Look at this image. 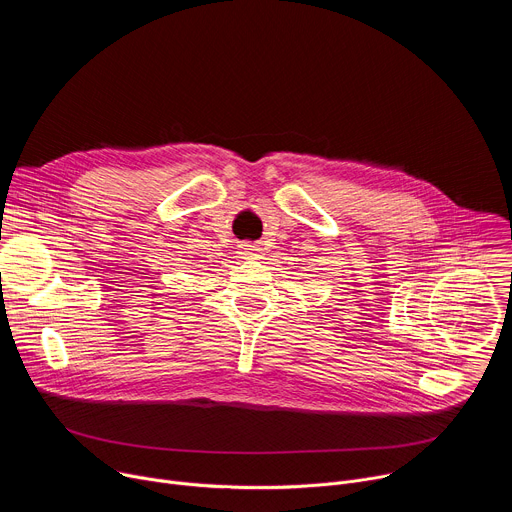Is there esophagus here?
Wrapping results in <instances>:
<instances>
[{"mask_svg": "<svg viewBox=\"0 0 512 512\" xmlns=\"http://www.w3.org/2000/svg\"><path fill=\"white\" fill-rule=\"evenodd\" d=\"M239 253L245 259H251V261H257V259H261L265 255V251L259 245H253V243H241L239 245Z\"/></svg>", "mask_w": 512, "mask_h": 512, "instance_id": "esophagus-1", "label": "esophagus"}]
</instances>
